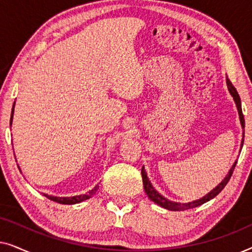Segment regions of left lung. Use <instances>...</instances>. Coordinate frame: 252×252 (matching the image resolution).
<instances>
[{
  "label": "left lung",
  "mask_w": 252,
  "mask_h": 252,
  "mask_svg": "<svg viewBox=\"0 0 252 252\" xmlns=\"http://www.w3.org/2000/svg\"><path fill=\"white\" fill-rule=\"evenodd\" d=\"M226 82H227V87H228V91L230 93V95L233 96L234 102H235V104H236L237 111H239L241 125H242V128H244V117H243V113H242V106H241V98H240L239 94H237L235 87H234V86L232 85V82L229 81V79H226ZM243 141H244V132H243V139H242V144H241V148H242V146H243ZM236 163H237V160L233 164V166L230 167V170L228 172V174L226 175V178L223 179V180L220 182V184L217 186L215 189H212V190L210 191L209 194L203 196L202 198L197 199V201H192V202H189V203H178V202H172V201H170V199L165 198L164 196H161L159 192H158L156 189L153 187V185H151V182L149 181V179H148V177H147V173H146V171H144V167H142V170H141V174H142L144 191H146L148 197H149L151 201L155 202L158 205H160L161 208L171 210V211H184V210L196 208V206L204 204V203L209 202L210 199L216 197V196L218 195L223 188H225V186L228 184L229 179H230V177H232L233 171H234V168H235Z\"/></svg>",
  "instance_id": "obj_1"
}]
</instances>
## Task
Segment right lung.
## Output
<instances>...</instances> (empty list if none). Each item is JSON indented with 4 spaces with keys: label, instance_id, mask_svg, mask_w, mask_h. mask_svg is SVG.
<instances>
[{
    "label": "right lung",
    "instance_id": "add662e5",
    "mask_svg": "<svg viewBox=\"0 0 252 252\" xmlns=\"http://www.w3.org/2000/svg\"><path fill=\"white\" fill-rule=\"evenodd\" d=\"M13 108H15V103H13V106H12V111H11V118H10V126L12 125V118H13ZM97 188L98 186H95L94 188L92 189V190H89L88 192H86L85 195H78V196H72V197H57V196H51V195H47V194H43L46 196L47 198H49L50 201H54V202H57L60 203V204H77V203H80V202H84L86 199L91 198L93 195L95 194L96 191H97Z\"/></svg>",
    "mask_w": 252,
    "mask_h": 252
}]
</instances>
